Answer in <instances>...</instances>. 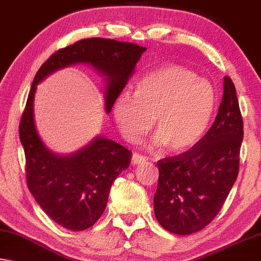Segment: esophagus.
Returning a JSON list of instances; mask_svg holds the SVG:
<instances>
[{
	"label": "esophagus",
	"mask_w": 261,
	"mask_h": 261,
	"mask_svg": "<svg viewBox=\"0 0 261 261\" xmlns=\"http://www.w3.org/2000/svg\"><path fill=\"white\" fill-rule=\"evenodd\" d=\"M146 161H147V158L146 156H142L141 154L134 153L133 156H132V163H133L134 166H139V164L144 163Z\"/></svg>",
	"instance_id": "34e87169"
}]
</instances>
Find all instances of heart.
<instances>
[{
  "instance_id": "heart-1",
  "label": "heart",
  "mask_w": 261,
  "mask_h": 261,
  "mask_svg": "<svg viewBox=\"0 0 261 261\" xmlns=\"http://www.w3.org/2000/svg\"><path fill=\"white\" fill-rule=\"evenodd\" d=\"M217 93L212 84L188 67L164 65L135 84V93L123 91L113 103V117L128 141H136L151 127L154 146L184 151L197 144L214 118Z\"/></svg>"
}]
</instances>
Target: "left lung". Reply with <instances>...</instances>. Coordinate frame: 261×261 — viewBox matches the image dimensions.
<instances>
[{"label": "left lung", "instance_id": "8db88e82", "mask_svg": "<svg viewBox=\"0 0 261 261\" xmlns=\"http://www.w3.org/2000/svg\"><path fill=\"white\" fill-rule=\"evenodd\" d=\"M224 92L214 125L186 153L158 162L154 196L159 223L175 234L205 227L222 209L237 179L244 130L236 87L224 77Z\"/></svg>", "mask_w": 261, "mask_h": 261}]
</instances>
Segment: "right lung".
Segmentation results:
<instances>
[{"mask_svg": "<svg viewBox=\"0 0 261 261\" xmlns=\"http://www.w3.org/2000/svg\"><path fill=\"white\" fill-rule=\"evenodd\" d=\"M144 51L146 47L133 43L107 38L83 39L55 52L35 75L19 125L27 182L43 211L67 230H86L100 218L112 183L129 167L132 151L101 135L74 153L52 151L36 127L34 101L37 85L64 67L90 65L103 77L105 112L108 114Z\"/></svg>", "mask_w": 261, "mask_h": 261, "instance_id": "obj_1", "label": "right lung"}]
</instances>
